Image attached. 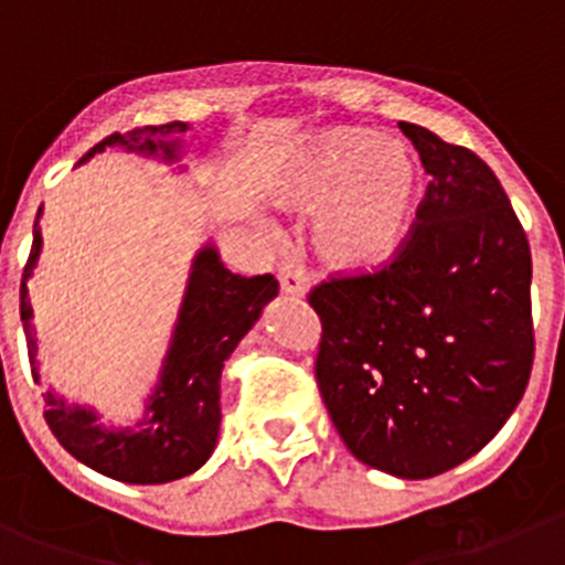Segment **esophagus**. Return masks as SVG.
Here are the masks:
<instances>
[{"mask_svg": "<svg viewBox=\"0 0 565 565\" xmlns=\"http://www.w3.org/2000/svg\"><path fill=\"white\" fill-rule=\"evenodd\" d=\"M278 284H281V292L292 295V298H303V295L309 292V284H306L303 270H298L295 265L278 267Z\"/></svg>", "mask_w": 565, "mask_h": 565, "instance_id": "34e87169", "label": "esophagus"}]
</instances>
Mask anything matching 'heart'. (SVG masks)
Instances as JSON below:
<instances>
[{
  "label": "heart",
  "instance_id": "heart-1",
  "mask_svg": "<svg viewBox=\"0 0 565 565\" xmlns=\"http://www.w3.org/2000/svg\"><path fill=\"white\" fill-rule=\"evenodd\" d=\"M273 199L292 213L315 210L311 248L328 270L374 273L396 259L413 232L420 172L398 141L330 128L284 161Z\"/></svg>",
  "mask_w": 565,
  "mask_h": 565
}]
</instances>
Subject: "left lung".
Masks as SVG:
<instances>
[{
	"mask_svg": "<svg viewBox=\"0 0 565 565\" xmlns=\"http://www.w3.org/2000/svg\"><path fill=\"white\" fill-rule=\"evenodd\" d=\"M398 128L429 174L407 243L380 270L317 284L309 306L317 385L344 446L418 481L481 451L520 404L533 267L492 169L420 125Z\"/></svg>",
	"mask_w": 565,
	"mask_h": 565,
	"instance_id": "8db88e82",
	"label": "left lung"
}]
</instances>
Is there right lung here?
<instances>
[{
    "label": "right lung",
    "mask_w": 565,
    "mask_h": 565,
    "mask_svg": "<svg viewBox=\"0 0 565 565\" xmlns=\"http://www.w3.org/2000/svg\"><path fill=\"white\" fill-rule=\"evenodd\" d=\"M185 122L145 125L128 134H111L95 145L87 158L104 152L106 147H125L141 156H161L163 161H177L182 150ZM40 215L35 218V241L21 278V322L26 333L32 374L35 369L38 339L32 333V303L26 292L32 270L38 265L43 237H40ZM278 295V281L265 276H235L226 270L218 250L204 246L193 256L188 276L185 298L172 333L161 377L150 393L145 418L128 429H106L98 424V413L82 404H67L56 393L45 391V424L54 431L60 446L84 461L93 470L104 472L114 481L125 483H169L196 472L210 454L215 451L221 426V369L235 352L237 341L254 328L262 309Z\"/></svg>",
    "instance_id": "add662e5"
}]
</instances>
